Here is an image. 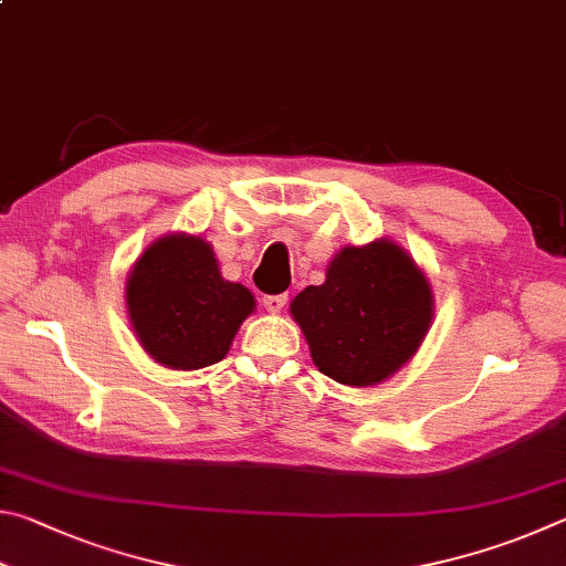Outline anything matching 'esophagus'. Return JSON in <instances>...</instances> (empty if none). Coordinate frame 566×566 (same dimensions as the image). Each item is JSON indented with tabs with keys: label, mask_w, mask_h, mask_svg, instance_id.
Segmentation results:
<instances>
[{
	"label": "esophagus",
	"mask_w": 566,
	"mask_h": 566,
	"mask_svg": "<svg viewBox=\"0 0 566 566\" xmlns=\"http://www.w3.org/2000/svg\"><path fill=\"white\" fill-rule=\"evenodd\" d=\"M285 303H289V295H285V293H281V295H265L263 308L268 313H281L285 308Z\"/></svg>",
	"instance_id": "esophagus-1"
}]
</instances>
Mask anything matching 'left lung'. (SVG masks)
I'll use <instances>...</instances> for the list:
<instances>
[{
	"label": "left lung",
	"mask_w": 566,
	"mask_h": 566,
	"mask_svg": "<svg viewBox=\"0 0 566 566\" xmlns=\"http://www.w3.org/2000/svg\"><path fill=\"white\" fill-rule=\"evenodd\" d=\"M315 368L343 385H375L408 363L432 321L428 277L392 241L343 248L323 285L291 303Z\"/></svg>",
	"instance_id": "obj_1"
}]
</instances>
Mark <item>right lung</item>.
<instances>
[{
  "label": "right lung",
  "mask_w": 566,
  "mask_h": 566,
  "mask_svg": "<svg viewBox=\"0 0 566 566\" xmlns=\"http://www.w3.org/2000/svg\"><path fill=\"white\" fill-rule=\"evenodd\" d=\"M126 303L146 353L174 370L223 360L255 305L251 291L223 281L211 245L196 235L148 245L128 275Z\"/></svg>",
  "instance_id": "add662e5"
}]
</instances>
